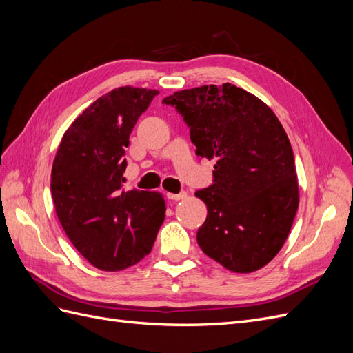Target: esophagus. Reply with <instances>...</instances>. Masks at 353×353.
I'll use <instances>...</instances> for the list:
<instances>
[{
	"label": "esophagus",
	"mask_w": 353,
	"mask_h": 353,
	"mask_svg": "<svg viewBox=\"0 0 353 353\" xmlns=\"http://www.w3.org/2000/svg\"><path fill=\"white\" fill-rule=\"evenodd\" d=\"M168 197L170 199V200H183V199H185L187 197V193L185 191H181V193H178V194H168Z\"/></svg>",
	"instance_id": "1"
}]
</instances>
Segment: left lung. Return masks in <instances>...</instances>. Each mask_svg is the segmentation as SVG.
<instances>
[{
    "label": "left lung",
    "mask_w": 353,
    "mask_h": 353,
    "mask_svg": "<svg viewBox=\"0 0 353 353\" xmlns=\"http://www.w3.org/2000/svg\"><path fill=\"white\" fill-rule=\"evenodd\" d=\"M184 117L196 154L215 160L213 184L196 191L208 216L197 243L232 272L270 263L299 208L290 141L262 100L232 83L203 85L163 99Z\"/></svg>",
    "instance_id": "left-lung-1"
}]
</instances>
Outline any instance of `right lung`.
I'll use <instances>...</instances> for the list:
<instances>
[{
    "instance_id": "1",
    "label": "right lung",
    "mask_w": 353,
    "mask_h": 353,
    "mask_svg": "<svg viewBox=\"0 0 353 353\" xmlns=\"http://www.w3.org/2000/svg\"><path fill=\"white\" fill-rule=\"evenodd\" d=\"M157 90L121 87L68 128L51 169L57 218L77 250L101 271H121L152 252L165 221L157 191L123 190L130 135Z\"/></svg>"
}]
</instances>
